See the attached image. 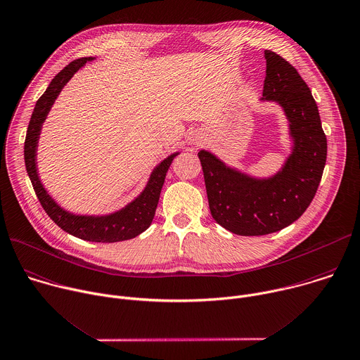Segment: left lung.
Returning <instances> with one entry per match:
<instances>
[{
	"label": "left lung",
	"instance_id": "obj_1",
	"mask_svg": "<svg viewBox=\"0 0 360 360\" xmlns=\"http://www.w3.org/2000/svg\"><path fill=\"white\" fill-rule=\"evenodd\" d=\"M263 100L285 111L294 150L270 179H253L199 151L212 217L240 236H263L295 221L312 202L326 162V137L316 103L297 69L273 51H264Z\"/></svg>",
	"mask_w": 360,
	"mask_h": 360
}]
</instances>
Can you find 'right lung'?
Instances as JSON below:
<instances>
[{
  "mask_svg": "<svg viewBox=\"0 0 360 360\" xmlns=\"http://www.w3.org/2000/svg\"><path fill=\"white\" fill-rule=\"evenodd\" d=\"M91 59L93 58H80L70 62L52 79L45 93L38 98L30 120L28 130H27L24 158H25L27 172L30 175L34 191L42 207L60 229H63L65 231L79 238H83V240L97 242V243H115V242L129 240V238H133L148 229L158 206L167 171L172 164L174 157H176L178 154L169 155L160 165H157V168L151 174V178L144 192L134 202L127 205L124 209L115 212L112 214L101 216V217L76 216L60 209L53 202V199L46 193L45 188L42 186L37 172L35 157H37V144H38L41 127L62 87L87 60H91Z\"/></svg>",
  "mask_w": 360,
  "mask_h": 360,
  "instance_id": "obj_1",
  "label": "right lung"
}]
</instances>
